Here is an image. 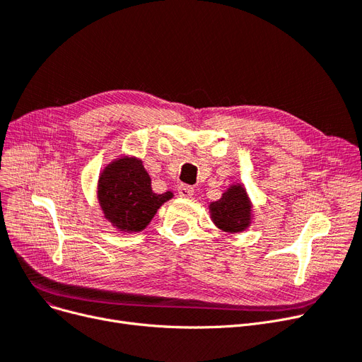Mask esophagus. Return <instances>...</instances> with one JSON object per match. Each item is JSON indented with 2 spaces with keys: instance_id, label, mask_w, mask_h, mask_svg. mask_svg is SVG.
<instances>
[{
  "instance_id": "34e87169",
  "label": "esophagus",
  "mask_w": 362,
  "mask_h": 362,
  "mask_svg": "<svg viewBox=\"0 0 362 362\" xmlns=\"http://www.w3.org/2000/svg\"><path fill=\"white\" fill-rule=\"evenodd\" d=\"M177 194L182 198H191L194 195V187L192 186H187V185H179Z\"/></svg>"
}]
</instances>
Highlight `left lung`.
Instances as JSON below:
<instances>
[{
  "instance_id": "8db88e82",
  "label": "left lung",
  "mask_w": 362,
  "mask_h": 362,
  "mask_svg": "<svg viewBox=\"0 0 362 362\" xmlns=\"http://www.w3.org/2000/svg\"><path fill=\"white\" fill-rule=\"evenodd\" d=\"M214 223L226 232H240L250 222V202L243 186H232L222 198L210 204Z\"/></svg>"
}]
</instances>
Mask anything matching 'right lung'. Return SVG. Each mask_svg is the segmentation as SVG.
Instances as JSON below:
<instances>
[{
  "instance_id": "right-lung-1",
  "label": "right lung",
  "mask_w": 362,
  "mask_h": 362,
  "mask_svg": "<svg viewBox=\"0 0 362 362\" xmlns=\"http://www.w3.org/2000/svg\"><path fill=\"white\" fill-rule=\"evenodd\" d=\"M98 197L109 222L121 230L139 232L146 228L173 194H155L152 191L151 177L142 161L119 158L103 170Z\"/></svg>"
}]
</instances>
